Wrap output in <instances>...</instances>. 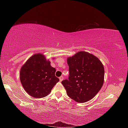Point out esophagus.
Returning a JSON list of instances; mask_svg holds the SVG:
<instances>
[{"label":"esophagus","instance_id":"1","mask_svg":"<svg viewBox=\"0 0 128 128\" xmlns=\"http://www.w3.org/2000/svg\"><path fill=\"white\" fill-rule=\"evenodd\" d=\"M63 79H64L63 76H61V77H59V80H60V82H62V80H63Z\"/></svg>","mask_w":128,"mask_h":128}]
</instances>
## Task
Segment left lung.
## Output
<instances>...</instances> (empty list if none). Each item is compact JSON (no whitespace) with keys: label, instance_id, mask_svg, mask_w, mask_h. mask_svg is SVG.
Returning <instances> with one entry per match:
<instances>
[{"label":"left lung","instance_id":"left-lung-1","mask_svg":"<svg viewBox=\"0 0 128 128\" xmlns=\"http://www.w3.org/2000/svg\"><path fill=\"white\" fill-rule=\"evenodd\" d=\"M68 80L62 82L69 98L78 103L91 100L97 94L104 83V69L96 56L80 51L67 58Z\"/></svg>","mask_w":128,"mask_h":128}]
</instances>
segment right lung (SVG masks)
Listing matches in <instances>:
<instances>
[{
	"mask_svg": "<svg viewBox=\"0 0 128 128\" xmlns=\"http://www.w3.org/2000/svg\"><path fill=\"white\" fill-rule=\"evenodd\" d=\"M50 63L43 54L38 53L29 58L21 66V83L30 96L36 98H44L59 82V79L55 74L56 69L52 67Z\"/></svg>",
	"mask_w": 128,
	"mask_h": 128,
	"instance_id": "1",
	"label": "right lung"
}]
</instances>
